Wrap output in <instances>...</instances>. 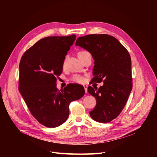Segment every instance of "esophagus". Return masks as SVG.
Returning a JSON list of instances; mask_svg holds the SVG:
<instances>
[{
    "mask_svg": "<svg viewBox=\"0 0 157 157\" xmlns=\"http://www.w3.org/2000/svg\"><path fill=\"white\" fill-rule=\"evenodd\" d=\"M84 91H85V93H87V86L86 85H84Z\"/></svg>",
    "mask_w": 157,
    "mask_h": 157,
    "instance_id": "34e87169",
    "label": "esophagus"
}]
</instances>
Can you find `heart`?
Returning <instances> with one entry per match:
<instances>
[{"label": "heart", "instance_id": "b5f03b06", "mask_svg": "<svg viewBox=\"0 0 157 157\" xmlns=\"http://www.w3.org/2000/svg\"><path fill=\"white\" fill-rule=\"evenodd\" d=\"M86 53H87V52H86V51H82V52H79L78 54V56H81ZM71 80L73 81V82H77V83H82L83 81H84V79L83 78L80 76V75H75L72 76L71 78Z\"/></svg>", "mask_w": 157, "mask_h": 157}]
</instances>
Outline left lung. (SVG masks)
<instances>
[{"label": "left lung", "mask_w": 157, "mask_h": 157, "mask_svg": "<svg viewBox=\"0 0 157 157\" xmlns=\"http://www.w3.org/2000/svg\"><path fill=\"white\" fill-rule=\"evenodd\" d=\"M76 45L90 53L94 59L93 82L104 85L87 91L96 99L90 116L95 121L108 123L122 112L132 89L131 58L127 50L114 36L87 35L78 38Z\"/></svg>", "instance_id": "obj_1"}]
</instances>
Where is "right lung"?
Returning a JSON list of instances; mask_svg holds the SVG:
<instances>
[{
    "mask_svg": "<svg viewBox=\"0 0 157 157\" xmlns=\"http://www.w3.org/2000/svg\"><path fill=\"white\" fill-rule=\"evenodd\" d=\"M76 36L43 38L27 50L19 64L18 90L30 113L41 124L58 127L68 119L70 103L84 94V87L70 84L56 88L65 56Z\"/></svg>",
    "mask_w": 157,
    "mask_h": 157,
    "instance_id": "1",
    "label": "right lung"
}]
</instances>
